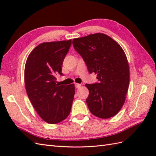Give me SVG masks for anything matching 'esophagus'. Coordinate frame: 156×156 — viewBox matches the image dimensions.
<instances>
[{
	"label": "esophagus",
	"mask_w": 156,
	"mask_h": 156,
	"mask_svg": "<svg viewBox=\"0 0 156 156\" xmlns=\"http://www.w3.org/2000/svg\"><path fill=\"white\" fill-rule=\"evenodd\" d=\"M75 87L76 88H78L81 87V84H78V83H75Z\"/></svg>",
	"instance_id": "obj_1"
}]
</instances>
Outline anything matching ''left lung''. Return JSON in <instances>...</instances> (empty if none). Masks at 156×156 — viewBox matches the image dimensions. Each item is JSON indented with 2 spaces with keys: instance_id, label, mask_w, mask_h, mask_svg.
Masks as SVG:
<instances>
[{
  "instance_id": "1",
  "label": "left lung",
  "mask_w": 156,
  "mask_h": 156,
  "mask_svg": "<svg viewBox=\"0 0 156 156\" xmlns=\"http://www.w3.org/2000/svg\"><path fill=\"white\" fill-rule=\"evenodd\" d=\"M88 72L97 75L98 82L85 84L89 95V110L101 119L117 115L125 101L129 84V67L123 49L104 34H94L72 41Z\"/></svg>"
}]
</instances>
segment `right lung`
<instances>
[{
  "label": "right lung",
  "instance_id": "1",
  "mask_svg": "<svg viewBox=\"0 0 156 156\" xmlns=\"http://www.w3.org/2000/svg\"><path fill=\"white\" fill-rule=\"evenodd\" d=\"M72 45L68 41L45 42L29 55L25 67L26 91L36 112L44 121L56 124L71 111L74 84H56V75L63 76L62 66Z\"/></svg>",
  "mask_w": 156,
  "mask_h": 156
}]
</instances>
